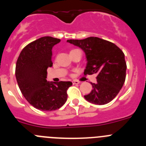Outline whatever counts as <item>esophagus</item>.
I'll use <instances>...</instances> for the list:
<instances>
[{
	"mask_svg": "<svg viewBox=\"0 0 146 146\" xmlns=\"http://www.w3.org/2000/svg\"><path fill=\"white\" fill-rule=\"evenodd\" d=\"M72 83H73V85H77V84H80V82L77 80H73L72 81Z\"/></svg>",
	"mask_w": 146,
	"mask_h": 146,
	"instance_id": "esophagus-1",
	"label": "esophagus"
}]
</instances>
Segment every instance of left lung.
I'll use <instances>...</instances> for the list:
<instances>
[{"instance_id":"8db88e82","label":"left lung","mask_w":146,"mask_h":146,"mask_svg":"<svg viewBox=\"0 0 146 146\" xmlns=\"http://www.w3.org/2000/svg\"><path fill=\"white\" fill-rule=\"evenodd\" d=\"M67 42L83 50L86 67L84 74H97L91 93L84 96L89 102L105 104L118 95L126 79V64L122 50L115 44L98 37L85 39H69Z\"/></svg>"}]
</instances>
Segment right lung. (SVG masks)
<instances>
[{"label": "right lung", "instance_id": "obj_1", "mask_svg": "<svg viewBox=\"0 0 146 146\" xmlns=\"http://www.w3.org/2000/svg\"><path fill=\"white\" fill-rule=\"evenodd\" d=\"M59 38L44 36L30 43L20 52L15 75L22 94L35 108L42 111L58 109L67 100L72 82L47 80V68L52 66V47Z\"/></svg>", "mask_w": 146, "mask_h": 146}]
</instances>
